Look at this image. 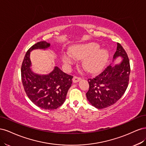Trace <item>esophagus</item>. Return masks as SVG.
Listing matches in <instances>:
<instances>
[{
  "label": "esophagus",
  "mask_w": 146,
  "mask_h": 146,
  "mask_svg": "<svg viewBox=\"0 0 146 146\" xmlns=\"http://www.w3.org/2000/svg\"><path fill=\"white\" fill-rule=\"evenodd\" d=\"M80 80H81V78L80 77H77V76H74L73 79H72V81H73L74 83H77L78 81H80Z\"/></svg>",
  "instance_id": "obj_1"
}]
</instances>
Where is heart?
I'll use <instances>...</instances> for the list:
<instances>
[{"instance_id": "obj_1", "label": "heart", "mask_w": 146, "mask_h": 146, "mask_svg": "<svg viewBox=\"0 0 146 146\" xmlns=\"http://www.w3.org/2000/svg\"><path fill=\"white\" fill-rule=\"evenodd\" d=\"M72 54L77 59H85L84 65L91 72H96L102 69L108 58V52L99 48V44L95 42L78 45L74 47ZM73 56L67 53L63 55V60L66 64H72L74 61Z\"/></svg>"}]
</instances>
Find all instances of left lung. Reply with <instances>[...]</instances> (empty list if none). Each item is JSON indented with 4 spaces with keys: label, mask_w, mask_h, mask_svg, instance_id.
<instances>
[{
    "label": "left lung",
    "mask_w": 146,
    "mask_h": 146,
    "mask_svg": "<svg viewBox=\"0 0 146 146\" xmlns=\"http://www.w3.org/2000/svg\"><path fill=\"white\" fill-rule=\"evenodd\" d=\"M123 58L121 63L109 65L93 78H88L89 90L86 98L90 103L98 109L107 108L121 99L128 87L130 73L129 57L121 44L117 42L113 59Z\"/></svg>",
    "instance_id": "1"
}]
</instances>
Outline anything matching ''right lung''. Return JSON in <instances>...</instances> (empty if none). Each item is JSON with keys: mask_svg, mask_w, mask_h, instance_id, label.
<instances>
[{"mask_svg": "<svg viewBox=\"0 0 146 146\" xmlns=\"http://www.w3.org/2000/svg\"><path fill=\"white\" fill-rule=\"evenodd\" d=\"M49 46V43L40 41L29 48L21 66V78L25 93L30 100L39 108L52 110L60 107L64 103L71 86L73 76L63 72L56 66L48 75L41 76L31 70L30 52Z\"/></svg>", "mask_w": 146, "mask_h": 146, "instance_id": "1", "label": "right lung"}]
</instances>
